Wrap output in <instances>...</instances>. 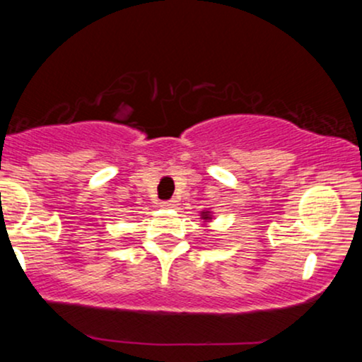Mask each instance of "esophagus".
<instances>
[{"label": "esophagus", "instance_id": "34e87169", "mask_svg": "<svg viewBox=\"0 0 362 362\" xmlns=\"http://www.w3.org/2000/svg\"><path fill=\"white\" fill-rule=\"evenodd\" d=\"M161 206H163V207H173V206H175V201H163V202H161Z\"/></svg>", "mask_w": 362, "mask_h": 362}]
</instances>
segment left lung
Instances as JSON below:
<instances>
[{"instance_id":"1","label":"left lung","mask_w":362,"mask_h":362,"mask_svg":"<svg viewBox=\"0 0 362 362\" xmlns=\"http://www.w3.org/2000/svg\"><path fill=\"white\" fill-rule=\"evenodd\" d=\"M201 216H202V219H206V221H207V219H211V214H209V211H206V213H204V211H202Z\"/></svg>"}]
</instances>
